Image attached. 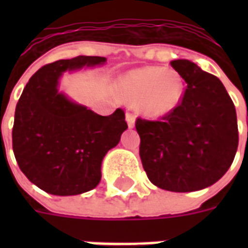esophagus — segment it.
<instances>
[{
    "mask_svg": "<svg viewBox=\"0 0 248 248\" xmlns=\"http://www.w3.org/2000/svg\"><path fill=\"white\" fill-rule=\"evenodd\" d=\"M126 121H127L128 127L130 128L134 127V126H135V116H134V113L131 112L126 113Z\"/></svg>",
    "mask_w": 248,
    "mask_h": 248,
    "instance_id": "1",
    "label": "esophagus"
}]
</instances>
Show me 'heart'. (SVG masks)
Instances as JSON below:
<instances>
[{
	"mask_svg": "<svg viewBox=\"0 0 248 248\" xmlns=\"http://www.w3.org/2000/svg\"><path fill=\"white\" fill-rule=\"evenodd\" d=\"M118 90L126 101H136L140 112L157 117L176 107L183 95V82L175 72L147 67L128 72L121 78Z\"/></svg>",
	"mask_w": 248,
	"mask_h": 248,
	"instance_id": "1",
	"label": "heart"
}]
</instances>
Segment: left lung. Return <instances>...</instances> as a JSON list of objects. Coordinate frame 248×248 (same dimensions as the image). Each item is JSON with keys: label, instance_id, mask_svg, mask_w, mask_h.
<instances>
[{"label": "left lung", "instance_id": "8db88e82", "mask_svg": "<svg viewBox=\"0 0 248 248\" xmlns=\"http://www.w3.org/2000/svg\"><path fill=\"white\" fill-rule=\"evenodd\" d=\"M171 67L185 85L180 101L159 120L138 117L139 155L148 179L170 192H194L215 184L238 148L237 113L216 76L189 60Z\"/></svg>", "mask_w": 248, "mask_h": 248}]
</instances>
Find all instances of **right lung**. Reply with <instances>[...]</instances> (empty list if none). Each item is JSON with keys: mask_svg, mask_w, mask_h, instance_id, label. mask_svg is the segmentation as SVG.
I'll use <instances>...</instances> for the list:
<instances>
[{"mask_svg": "<svg viewBox=\"0 0 248 248\" xmlns=\"http://www.w3.org/2000/svg\"><path fill=\"white\" fill-rule=\"evenodd\" d=\"M101 56L46 64L31 77L15 109L13 151L28 180L54 196L89 192L101 179V161L127 128L124 109L99 116L58 93L63 72L97 65Z\"/></svg>", "mask_w": 248, "mask_h": 248, "instance_id": "1", "label": "right lung"}]
</instances>
